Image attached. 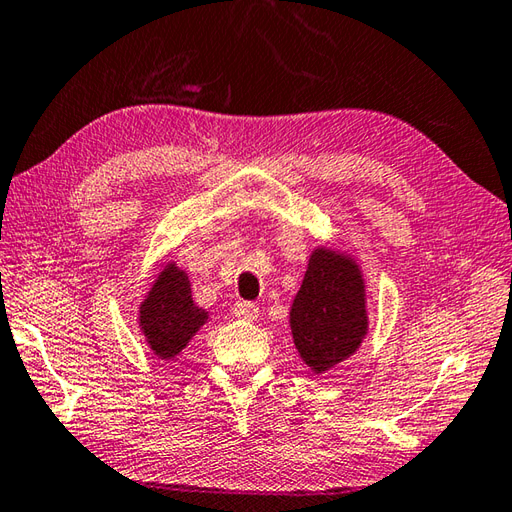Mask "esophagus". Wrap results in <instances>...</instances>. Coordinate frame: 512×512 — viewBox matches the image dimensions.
I'll return each mask as SVG.
<instances>
[{"label": "esophagus", "mask_w": 512, "mask_h": 512, "mask_svg": "<svg viewBox=\"0 0 512 512\" xmlns=\"http://www.w3.org/2000/svg\"><path fill=\"white\" fill-rule=\"evenodd\" d=\"M233 314L242 321H255L259 317V308L250 301H237L233 306Z\"/></svg>", "instance_id": "obj_1"}]
</instances>
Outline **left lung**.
<instances>
[{
    "mask_svg": "<svg viewBox=\"0 0 512 512\" xmlns=\"http://www.w3.org/2000/svg\"><path fill=\"white\" fill-rule=\"evenodd\" d=\"M361 266L328 246L312 250L290 308L292 341L314 374L347 361L367 336V299Z\"/></svg>",
    "mask_w": 512,
    "mask_h": 512,
    "instance_id": "1",
    "label": "left lung"
}]
</instances>
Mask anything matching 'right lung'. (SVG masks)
<instances>
[{
  "mask_svg": "<svg viewBox=\"0 0 512 512\" xmlns=\"http://www.w3.org/2000/svg\"><path fill=\"white\" fill-rule=\"evenodd\" d=\"M206 321L209 312L193 303L189 275L176 262H169L138 308L140 332L151 352L162 361H171Z\"/></svg>",
  "mask_w": 512,
  "mask_h": 512,
  "instance_id": "obj_1",
  "label": "right lung"
}]
</instances>
